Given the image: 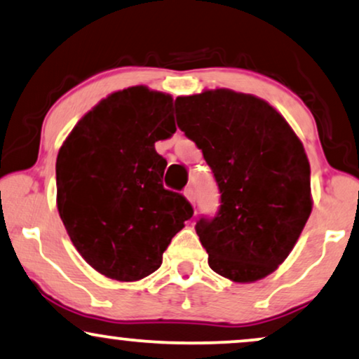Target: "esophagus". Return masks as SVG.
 <instances>
[{
    "label": "esophagus",
    "instance_id": "esophagus-1",
    "mask_svg": "<svg viewBox=\"0 0 359 359\" xmlns=\"http://www.w3.org/2000/svg\"><path fill=\"white\" fill-rule=\"evenodd\" d=\"M184 195H185V198H187V201L194 205V203H195V194H194V189H192V187H187V189L184 190Z\"/></svg>",
    "mask_w": 359,
    "mask_h": 359
}]
</instances>
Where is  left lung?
<instances>
[{"instance_id": "1", "label": "left lung", "mask_w": 359, "mask_h": 359, "mask_svg": "<svg viewBox=\"0 0 359 359\" xmlns=\"http://www.w3.org/2000/svg\"><path fill=\"white\" fill-rule=\"evenodd\" d=\"M175 116L220 190L217 215L195 225L208 266L237 283L265 278L293 250L311 213L302 140L269 102L230 89L177 97Z\"/></svg>"}]
</instances>
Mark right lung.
Returning a JSON list of instances; mask_svg holds the SVG:
<instances>
[{
	"mask_svg": "<svg viewBox=\"0 0 359 359\" xmlns=\"http://www.w3.org/2000/svg\"><path fill=\"white\" fill-rule=\"evenodd\" d=\"M172 96L134 86L102 99L62 142L57 210L81 257L99 273L137 281L156 271L194 208L164 189L157 140L175 133Z\"/></svg>",
	"mask_w": 359,
	"mask_h": 359,
	"instance_id": "right-lung-1",
	"label": "right lung"
}]
</instances>
